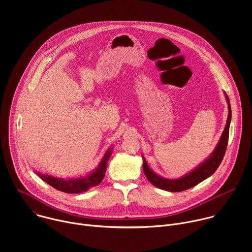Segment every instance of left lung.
Wrapping results in <instances>:
<instances>
[{
  "label": "left lung",
  "instance_id": "8db88e82",
  "mask_svg": "<svg viewBox=\"0 0 252 252\" xmlns=\"http://www.w3.org/2000/svg\"><path fill=\"white\" fill-rule=\"evenodd\" d=\"M225 97L228 103V118H227L225 128L222 132V135L218 143L217 148H215L214 152L212 153V155L204 162H202L195 169H193L191 172L188 173L184 177H181L178 179H167L156 174L149 167L145 158L142 157L143 171H145L147 178L149 179L152 185L163 190H167L171 192H179V191H184L195 187L196 185H198L199 183L204 181L205 178L209 177L211 174L215 172V170L218 169V167L220 166V164L223 159V157L225 155V151L227 148V143H228L229 126L231 121V107H230L229 98L226 94H225Z\"/></svg>",
  "mask_w": 252,
  "mask_h": 252
}]
</instances>
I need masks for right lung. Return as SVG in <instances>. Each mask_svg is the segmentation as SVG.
I'll return each instance as SVG.
<instances>
[{"label": "right lung", "mask_w": 252, "mask_h": 252, "mask_svg": "<svg viewBox=\"0 0 252 252\" xmlns=\"http://www.w3.org/2000/svg\"><path fill=\"white\" fill-rule=\"evenodd\" d=\"M112 155L111 149L107 151L101 159L98 166L95 168L94 171H93L91 174L80 177V178H70V179H63L54 177L51 175L43 174L37 172V174L43 179L45 183L53 187L54 189L66 192V193H81L86 190H88L90 188L96 187L99 185L104 177V172L106 170L107 166V160H109L110 157Z\"/></svg>", "instance_id": "add662e5"}]
</instances>
